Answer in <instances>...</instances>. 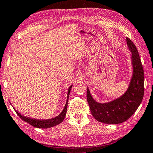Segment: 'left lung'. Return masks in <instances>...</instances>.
<instances>
[{"label":"left lung","instance_id":"obj_1","mask_svg":"<svg viewBox=\"0 0 153 153\" xmlns=\"http://www.w3.org/2000/svg\"><path fill=\"white\" fill-rule=\"evenodd\" d=\"M131 52L132 76L127 90L122 95L105 103L95 101L87 88V100L92 116L99 122L118 124L128 120L142 101L144 93V74L138 51L131 40L126 38Z\"/></svg>","mask_w":153,"mask_h":153}]
</instances>
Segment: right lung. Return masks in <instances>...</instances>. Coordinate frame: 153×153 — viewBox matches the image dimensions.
I'll list each match as a JSON object with an SVG mask.
<instances>
[{
	"mask_svg": "<svg viewBox=\"0 0 153 153\" xmlns=\"http://www.w3.org/2000/svg\"><path fill=\"white\" fill-rule=\"evenodd\" d=\"M72 88V85H70L69 88H68L67 100H66L65 107L63 108V109L62 110L61 113L59 114L58 116L54 117V118L50 119H45V120H43V119H42V120H40V119H34L32 118H29V117L23 116V115L20 114L19 112H17L16 110H15V111H16L17 114L19 115V116L21 117L24 121L28 123L29 124L32 125V126H34V127L39 128H49L54 127V126H57L59 125V123H61L62 121L64 120V119H65L66 112H67L68 99H69V96H70V91H71Z\"/></svg>",
	"mask_w": 153,
	"mask_h": 153,
	"instance_id": "obj_1",
	"label": "right lung"
}]
</instances>
